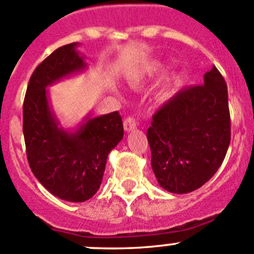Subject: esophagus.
<instances>
[{"label":"esophagus","mask_w":254,"mask_h":254,"mask_svg":"<svg viewBox=\"0 0 254 254\" xmlns=\"http://www.w3.org/2000/svg\"><path fill=\"white\" fill-rule=\"evenodd\" d=\"M124 129H125V131H127V132L132 131V130L136 129V122H135L134 118L129 117L124 120Z\"/></svg>","instance_id":"obj_1"}]
</instances>
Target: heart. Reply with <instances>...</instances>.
<instances>
[{"label": "heart", "mask_w": 254, "mask_h": 254, "mask_svg": "<svg viewBox=\"0 0 254 254\" xmlns=\"http://www.w3.org/2000/svg\"><path fill=\"white\" fill-rule=\"evenodd\" d=\"M166 71V64L160 60H151L140 64L137 67L130 72L129 79L132 87H139L143 83L153 81V79L161 77ZM184 78L182 73L171 72L165 77L161 91L158 92V98L161 101H168L183 87Z\"/></svg>", "instance_id": "obj_1"}]
</instances>
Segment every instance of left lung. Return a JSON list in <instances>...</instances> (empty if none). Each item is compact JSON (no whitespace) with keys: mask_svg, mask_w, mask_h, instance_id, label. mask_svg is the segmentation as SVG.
Returning a JSON list of instances; mask_svg holds the SVG:
<instances>
[{"mask_svg":"<svg viewBox=\"0 0 254 254\" xmlns=\"http://www.w3.org/2000/svg\"><path fill=\"white\" fill-rule=\"evenodd\" d=\"M147 140L156 179L170 193H190L216 173L231 140V122L226 82L215 66L203 86L181 89L163 104Z\"/></svg>","mask_w":254,"mask_h":254,"instance_id":"1","label":"left lung"}]
</instances>
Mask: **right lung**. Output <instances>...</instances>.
Returning <instances> with one entry per match:
<instances>
[{
  "label": "right lung",
  "mask_w": 254,
  "mask_h": 254,
  "mask_svg": "<svg viewBox=\"0 0 254 254\" xmlns=\"http://www.w3.org/2000/svg\"><path fill=\"white\" fill-rule=\"evenodd\" d=\"M78 43L64 45L38 66L28 83L23 104V134L35 178L53 195L82 203L99 189L111 151L124 136L119 112L92 117L73 129L60 124L48 87L87 70Z\"/></svg>",
  "instance_id": "add662e5"
}]
</instances>
